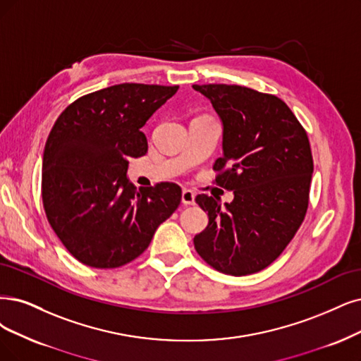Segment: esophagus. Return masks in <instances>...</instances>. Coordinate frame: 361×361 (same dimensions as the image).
Returning a JSON list of instances; mask_svg holds the SVG:
<instances>
[{"mask_svg": "<svg viewBox=\"0 0 361 361\" xmlns=\"http://www.w3.org/2000/svg\"><path fill=\"white\" fill-rule=\"evenodd\" d=\"M181 202L184 205H193L195 204V193L192 190H183Z\"/></svg>", "mask_w": 361, "mask_h": 361, "instance_id": "obj_1", "label": "esophagus"}]
</instances>
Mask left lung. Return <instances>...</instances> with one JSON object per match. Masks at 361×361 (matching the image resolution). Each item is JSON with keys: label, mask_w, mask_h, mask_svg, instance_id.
<instances>
[{"label": "left lung", "mask_w": 361, "mask_h": 361, "mask_svg": "<svg viewBox=\"0 0 361 361\" xmlns=\"http://www.w3.org/2000/svg\"><path fill=\"white\" fill-rule=\"evenodd\" d=\"M209 99L221 128L216 183L233 201L197 195L208 226L196 251L212 268L235 276L269 266L288 245L308 209L312 154L306 132L286 102L236 85H193Z\"/></svg>", "instance_id": "1"}]
</instances>
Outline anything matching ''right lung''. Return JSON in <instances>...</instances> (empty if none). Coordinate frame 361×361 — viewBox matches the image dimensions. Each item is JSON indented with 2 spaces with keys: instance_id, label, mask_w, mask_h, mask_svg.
<instances>
[{
  "instance_id": "right-lung-1",
  "label": "right lung",
  "mask_w": 361,
  "mask_h": 361,
  "mask_svg": "<svg viewBox=\"0 0 361 361\" xmlns=\"http://www.w3.org/2000/svg\"><path fill=\"white\" fill-rule=\"evenodd\" d=\"M178 86L122 83L89 93L62 111L43 153L47 220L71 255L92 268L137 259L181 201L180 185L137 190L129 157L147 153L141 128Z\"/></svg>"
}]
</instances>
